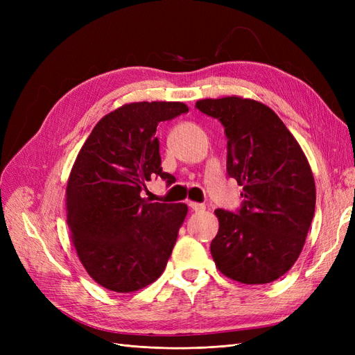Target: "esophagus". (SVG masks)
Wrapping results in <instances>:
<instances>
[{
	"instance_id": "1",
	"label": "esophagus",
	"mask_w": 355,
	"mask_h": 355,
	"mask_svg": "<svg viewBox=\"0 0 355 355\" xmlns=\"http://www.w3.org/2000/svg\"><path fill=\"white\" fill-rule=\"evenodd\" d=\"M188 206L191 207L192 211H196V213H201V211L206 210V206H204V204H201V202H192V201H189Z\"/></svg>"
}]
</instances>
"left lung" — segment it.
Returning <instances> with one entry per match:
<instances>
[{"label": "left lung", "mask_w": 355, "mask_h": 355, "mask_svg": "<svg viewBox=\"0 0 355 355\" xmlns=\"http://www.w3.org/2000/svg\"><path fill=\"white\" fill-rule=\"evenodd\" d=\"M196 108L216 118L227 136L228 176L243 187L235 211L216 209L210 244L219 271L244 284L284 275L302 252L315 210L314 176L305 154L278 115L237 96L204 99Z\"/></svg>", "instance_id": "8db88e82"}]
</instances>
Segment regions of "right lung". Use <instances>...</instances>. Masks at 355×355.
Listing matches in <instances>:
<instances>
[{
	"instance_id": "1",
	"label": "right lung",
	"mask_w": 355,
	"mask_h": 355,
	"mask_svg": "<svg viewBox=\"0 0 355 355\" xmlns=\"http://www.w3.org/2000/svg\"><path fill=\"white\" fill-rule=\"evenodd\" d=\"M180 102L128 103L94 125L67 187V219L85 271L105 288L136 292L163 274L188 206L148 202L145 182L175 178L161 167V121L187 114Z\"/></svg>"
}]
</instances>
